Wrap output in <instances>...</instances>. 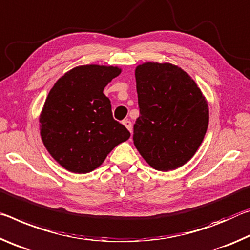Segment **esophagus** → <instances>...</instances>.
<instances>
[{
	"instance_id": "34e87169",
	"label": "esophagus",
	"mask_w": 250,
	"mask_h": 250,
	"mask_svg": "<svg viewBox=\"0 0 250 250\" xmlns=\"http://www.w3.org/2000/svg\"><path fill=\"white\" fill-rule=\"evenodd\" d=\"M123 125L125 126L126 128H127L129 132H130V134H132V122L130 121H128V120H125V121H123Z\"/></svg>"
}]
</instances>
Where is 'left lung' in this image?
I'll return each mask as SVG.
<instances>
[{
	"label": "left lung",
	"instance_id": "obj_1",
	"mask_svg": "<svg viewBox=\"0 0 250 250\" xmlns=\"http://www.w3.org/2000/svg\"><path fill=\"white\" fill-rule=\"evenodd\" d=\"M135 79L140 117L134 124V145L153 168H178L194 156L205 137L207 100L177 65L143 63L135 68Z\"/></svg>",
	"mask_w": 250,
	"mask_h": 250
}]
</instances>
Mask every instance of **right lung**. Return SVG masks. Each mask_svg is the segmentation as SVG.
<instances>
[{"mask_svg": "<svg viewBox=\"0 0 250 250\" xmlns=\"http://www.w3.org/2000/svg\"><path fill=\"white\" fill-rule=\"evenodd\" d=\"M117 66L88 64L72 68L57 80L40 114V134L51 156L65 169L86 174L130 134L113 118L103 93L121 74Z\"/></svg>", "mask_w": 250, "mask_h": 250, "instance_id": "right-lung-1", "label": "right lung"}]
</instances>
